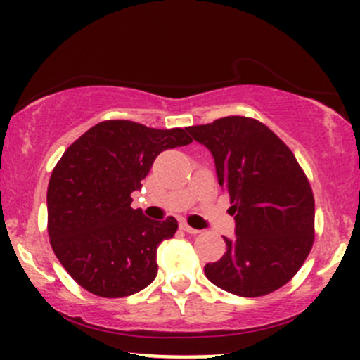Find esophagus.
Listing matches in <instances>:
<instances>
[{"mask_svg":"<svg viewBox=\"0 0 360 360\" xmlns=\"http://www.w3.org/2000/svg\"><path fill=\"white\" fill-rule=\"evenodd\" d=\"M181 229H183L186 233H191V235H196V233H200V230L193 229V226H189L188 223H181Z\"/></svg>","mask_w":360,"mask_h":360,"instance_id":"34e87169","label":"esophagus"}]
</instances>
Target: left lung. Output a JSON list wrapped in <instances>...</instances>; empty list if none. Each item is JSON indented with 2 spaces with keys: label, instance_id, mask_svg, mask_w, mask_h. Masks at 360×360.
Masks as SVG:
<instances>
[{
  "label": "left lung",
  "instance_id": "obj_1",
  "mask_svg": "<svg viewBox=\"0 0 360 360\" xmlns=\"http://www.w3.org/2000/svg\"><path fill=\"white\" fill-rule=\"evenodd\" d=\"M212 152L218 184L230 196L233 240L205 274L243 298L266 296L295 278L315 240V198L304 171L269 127L225 117L188 127Z\"/></svg>",
  "mask_w": 360,
  "mask_h": 360
}]
</instances>
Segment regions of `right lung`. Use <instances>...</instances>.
I'll return each instance as SVG.
<instances>
[{
	"mask_svg": "<svg viewBox=\"0 0 360 360\" xmlns=\"http://www.w3.org/2000/svg\"><path fill=\"white\" fill-rule=\"evenodd\" d=\"M188 128L157 130L106 120L72 142L53 167L47 189V230L56 257L86 291L123 298L157 276V247L177 221H152L134 210L155 157L191 143Z\"/></svg>",
	"mask_w": 360,
	"mask_h": 360,
	"instance_id": "right-lung-1",
	"label": "right lung"
}]
</instances>
